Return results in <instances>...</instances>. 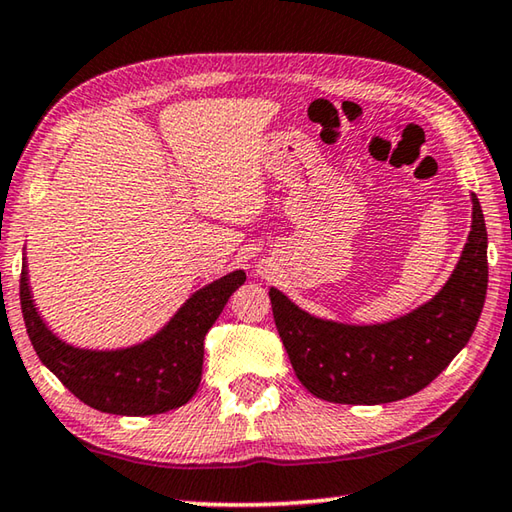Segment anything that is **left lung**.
<instances>
[{"instance_id":"obj_1","label":"left lung","mask_w":512,"mask_h":512,"mask_svg":"<svg viewBox=\"0 0 512 512\" xmlns=\"http://www.w3.org/2000/svg\"><path fill=\"white\" fill-rule=\"evenodd\" d=\"M488 289V232L472 194V230L461 259L436 296L375 325L311 316L271 287L275 327L300 384L334 404H388L429 386L479 323Z\"/></svg>"}]
</instances>
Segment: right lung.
<instances>
[{"mask_svg":"<svg viewBox=\"0 0 512 512\" xmlns=\"http://www.w3.org/2000/svg\"><path fill=\"white\" fill-rule=\"evenodd\" d=\"M244 282V271H232L205 284L160 332L117 350L76 348L51 332L33 302L27 257L20 302L33 350L81 402L112 415H155L192 400L203 375L205 334Z\"/></svg>","mask_w":512,"mask_h":512,"instance_id":"obj_1","label":"right lung"}]
</instances>
